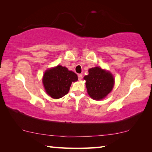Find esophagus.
Wrapping results in <instances>:
<instances>
[{
    "mask_svg": "<svg viewBox=\"0 0 152 152\" xmlns=\"http://www.w3.org/2000/svg\"><path fill=\"white\" fill-rule=\"evenodd\" d=\"M78 77L79 80H81L82 78V74H78Z\"/></svg>",
    "mask_w": 152,
    "mask_h": 152,
    "instance_id": "1",
    "label": "esophagus"
}]
</instances>
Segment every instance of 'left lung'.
Returning a JSON list of instances; mask_svg holds the SVG:
<instances>
[{
  "instance_id": "1",
  "label": "left lung",
  "mask_w": 152,
  "mask_h": 152,
  "mask_svg": "<svg viewBox=\"0 0 152 152\" xmlns=\"http://www.w3.org/2000/svg\"><path fill=\"white\" fill-rule=\"evenodd\" d=\"M86 80L87 92L92 99L102 100L113 90L114 78L110 72L99 67L90 68L88 74L84 77Z\"/></svg>"
}]
</instances>
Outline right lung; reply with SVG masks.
<instances>
[{"label": "right lung", "instance_id": "add662e5", "mask_svg": "<svg viewBox=\"0 0 152 152\" xmlns=\"http://www.w3.org/2000/svg\"><path fill=\"white\" fill-rule=\"evenodd\" d=\"M77 80L76 74L60 65L46 70L42 79L47 94L56 99L68 94L72 82Z\"/></svg>", "mask_w": 152, "mask_h": 152}]
</instances>
